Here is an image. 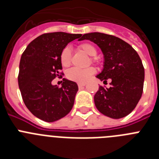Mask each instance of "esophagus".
Segmentation results:
<instances>
[{"instance_id":"1","label":"esophagus","mask_w":159,"mask_h":159,"mask_svg":"<svg viewBox=\"0 0 159 159\" xmlns=\"http://www.w3.org/2000/svg\"><path fill=\"white\" fill-rule=\"evenodd\" d=\"M84 86H86V84H78L79 88H84Z\"/></svg>"}]
</instances>
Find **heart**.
<instances>
[{"label": "heart", "mask_w": 159, "mask_h": 159, "mask_svg": "<svg viewBox=\"0 0 159 159\" xmlns=\"http://www.w3.org/2000/svg\"><path fill=\"white\" fill-rule=\"evenodd\" d=\"M80 49L82 50L84 53H86L89 57H95L97 54V50L95 46L92 43H84L80 45ZM60 63L64 67H68L71 64V51L69 47H65L60 52ZM92 62H95V58L92 59ZM95 70L94 67H90L88 68H77L72 67L68 70L67 72V77L68 80L79 84H84L88 82L90 78L95 74Z\"/></svg>", "instance_id": "heart-1"}]
</instances>
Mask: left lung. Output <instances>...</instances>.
Instances as JSON below:
<instances>
[{
    "instance_id": "obj_1",
    "label": "left lung",
    "mask_w": 159,
    "mask_h": 159,
    "mask_svg": "<svg viewBox=\"0 0 159 159\" xmlns=\"http://www.w3.org/2000/svg\"><path fill=\"white\" fill-rule=\"evenodd\" d=\"M84 40L96 43L103 54V69L96 77L103 83L111 80L109 88H99L94 96L95 107L112 119L127 116L143 94L145 72L139 56L129 43L111 35L91 32L78 40Z\"/></svg>"
}]
</instances>
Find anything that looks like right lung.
I'll list each match as a JSON object with an SVG mask.
<instances>
[{"instance_id":"add662e5","label":"right lung","mask_w":159,"mask_h":159,"mask_svg":"<svg viewBox=\"0 0 159 159\" xmlns=\"http://www.w3.org/2000/svg\"><path fill=\"white\" fill-rule=\"evenodd\" d=\"M81 34L57 32L44 33L32 40L20 61L18 84L25 106L36 117L52 123L67 116L78 91L76 83L63 79L61 88L52 81L62 69L60 52Z\"/></svg>"}]
</instances>
